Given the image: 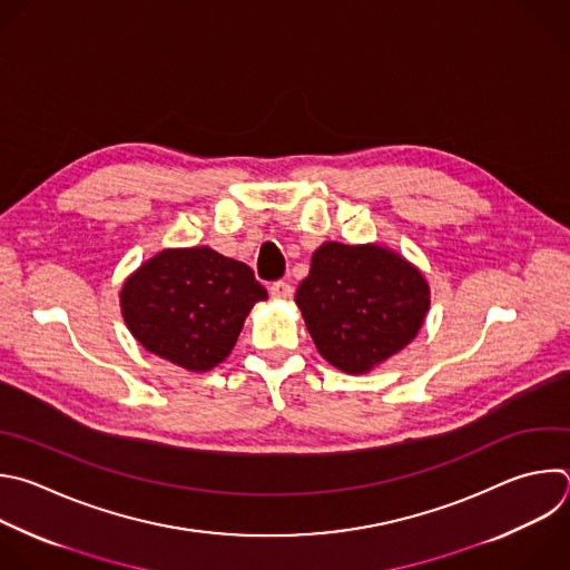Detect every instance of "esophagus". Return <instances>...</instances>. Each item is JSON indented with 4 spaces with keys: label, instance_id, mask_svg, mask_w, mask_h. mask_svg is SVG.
Listing matches in <instances>:
<instances>
[{
    "label": "esophagus",
    "instance_id": "esophagus-1",
    "mask_svg": "<svg viewBox=\"0 0 570 570\" xmlns=\"http://www.w3.org/2000/svg\"><path fill=\"white\" fill-rule=\"evenodd\" d=\"M268 291H271L273 297H282V299H286V297L293 295V286H291L288 282H273Z\"/></svg>",
    "mask_w": 570,
    "mask_h": 570
}]
</instances>
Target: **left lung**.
Masks as SVG:
<instances>
[{"label":"left lung","mask_w":570,"mask_h":570,"mask_svg":"<svg viewBox=\"0 0 570 570\" xmlns=\"http://www.w3.org/2000/svg\"><path fill=\"white\" fill-rule=\"evenodd\" d=\"M295 302L322 357L364 373L416 337L430 288L419 268L387 248L326 242Z\"/></svg>","instance_id":"obj_1"}]
</instances>
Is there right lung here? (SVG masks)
I'll use <instances>...</instances> for the list:
<instances>
[{"mask_svg": "<svg viewBox=\"0 0 570 570\" xmlns=\"http://www.w3.org/2000/svg\"><path fill=\"white\" fill-rule=\"evenodd\" d=\"M266 297L250 266L213 248H185L145 262L125 282L120 306L147 351L208 371L228 357L246 315Z\"/></svg>", "mask_w": 570, "mask_h": 570, "instance_id": "add662e5", "label": "right lung"}]
</instances>
